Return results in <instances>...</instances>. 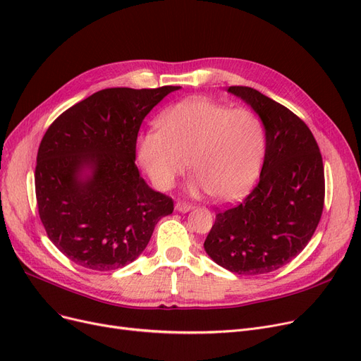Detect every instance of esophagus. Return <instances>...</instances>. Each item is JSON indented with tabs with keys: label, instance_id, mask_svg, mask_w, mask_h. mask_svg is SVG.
Returning <instances> with one entry per match:
<instances>
[{
	"label": "esophagus",
	"instance_id": "esophagus-1",
	"mask_svg": "<svg viewBox=\"0 0 361 361\" xmlns=\"http://www.w3.org/2000/svg\"><path fill=\"white\" fill-rule=\"evenodd\" d=\"M190 209H193V207L190 205V203H185V202H177L176 203V211L178 212H189Z\"/></svg>",
	"mask_w": 361,
	"mask_h": 361
}]
</instances>
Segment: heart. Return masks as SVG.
Here are the masks:
<instances>
[{"mask_svg": "<svg viewBox=\"0 0 361 361\" xmlns=\"http://www.w3.org/2000/svg\"><path fill=\"white\" fill-rule=\"evenodd\" d=\"M159 128L145 131L137 146L140 165L158 189H171L187 165L195 172L190 190L219 202L242 197L257 180L265 131L254 112L192 97L166 109Z\"/></svg>", "mask_w": 361, "mask_h": 361, "instance_id": "heart-1", "label": "heart"}]
</instances>
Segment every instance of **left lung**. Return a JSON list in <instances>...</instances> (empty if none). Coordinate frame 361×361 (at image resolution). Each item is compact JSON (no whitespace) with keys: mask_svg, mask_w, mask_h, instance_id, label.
<instances>
[{"mask_svg":"<svg viewBox=\"0 0 361 361\" xmlns=\"http://www.w3.org/2000/svg\"><path fill=\"white\" fill-rule=\"evenodd\" d=\"M259 116L265 154L255 189L218 212L203 243L207 254L236 274H264L290 262L322 218L324 169L314 135L288 107L249 87H228Z\"/></svg>","mask_w":361,"mask_h":361,"instance_id":"8db88e82","label":"left lung"}]
</instances>
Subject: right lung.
<instances>
[{
	"instance_id": "1",
	"label": "right lung",
	"mask_w": 361,
	"mask_h": 361,
	"mask_svg": "<svg viewBox=\"0 0 361 361\" xmlns=\"http://www.w3.org/2000/svg\"><path fill=\"white\" fill-rule=\"evenodd\" d=\"M181 87L106 88L69 107L44 134L37 156L39 218L61 254L88 270L112 271L146 249L174 211L135 166L138 130Z\"/></svg>"
}]
</instances>
